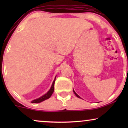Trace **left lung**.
I'll return each mask as SVG.
<instances>
[{"instance_id":"1","label":"left lung","mask_w":128,"mask_h":128,"mask_svg":"<svg viewBox=\"0 0 128 128\" xmlns=\"http://www.w3.org/2000/svg\"><path fill=\"white\" fill-rule=\"evenodd\" d=\"M73 92H74V94H75V95H76V96H77V97H78V98H80V96H78V94H77L76 93V92H75L74 90H73Z\"/></svg>"}]
</instances>
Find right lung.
<instances>
[{
  "label": "right lung",
  "mask_w": 128,
  "mask_h": 128,
  "mask_svg": "<svg viewBox=\"0 0 128 128\" xmlns=\"http://www.w3.org/2000/svg\"><path fill=\"white\" fill-rule=\"evenodd\" d=\"M55 79H56V77L55 78V79H54L53 83H52V86L50 87V90L48 91V92H46V94H44V95H43L42 96H41V97L38 98L37 99H36V100H34L31 101V103H39V102H41L42 101L45 100H47L48 98H50V96H52V93L54 92V84H55Z\"/></svg>",
  "instance_id": "obj_1"
}]
</instances>
